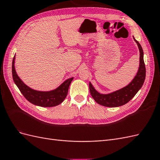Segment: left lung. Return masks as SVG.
I'll list each match as a JSON object with an SVG mask.
<instances>
[{"mask_svg": "<svg viewBox=\"0 0 160 160\" xmlns=\"http://www.w3.org/2000/svg\"><path fill=\"white\" fill-rule=\"evenodd\" d=\"M135 41L137 42L140 52V63L139 70L136 76L133 81L126 87L123 89H119L117 91L110 94L103 95L100 94L97 91L93 85L89 83V90L92 98L98 104H100L105 107L115 108L122 106L126 104L132 99L138 93V91L142 87L145 78H146V66H145L143 61V51L141 45L139 42L134 38Z\"/></svg>", "mask_w": 160, "mask_h": 160, "instance_id": "obj_1", "label": "left lung"}]
</instances>
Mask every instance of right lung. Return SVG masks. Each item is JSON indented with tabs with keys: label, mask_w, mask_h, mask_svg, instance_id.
Segmentation results:
<instances>
[{
	"label": "right lung",
	"mask_w": 160,
	"mask_h": 160,
	"mask_svg": "<svg viewBox=\"0 0 160 160\" xmlns=\"http://www.w3.org/2000/svg\"><path fill=\"white\" fill-rule=\"evenodd\" d=\"M14 57L12 60V73L14 83L25 98L31 103L41 107H54L59 105L67 97L69 85L73 77L66 80L55 90L44 92L33 90L27 86L18 77L14 69Z\"/></svg>",
	"instance_id": "obj_1"
}]
</instances>
